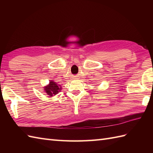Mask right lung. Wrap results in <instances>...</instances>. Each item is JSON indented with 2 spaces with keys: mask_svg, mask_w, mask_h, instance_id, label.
<instances>
[{
  "mask_svg": "<svg viewBox=\"0 0 153 153\" xmlns=\"http://www.w3.org/2000/svg\"><path fill=\"white\" fill-rule=\"evenodd\" d=\"M61 89L62 88L60 85H58L54 82H51V81L49 82L48 85L44 87L45 93H47V95H49V97H53L56 95L58 92L60 91Z\"/></svg>",
  "mask_w": 153,
  "mask_h": 153,
  "instance_id": "1",
  "label": "right lung"
}]
</instances>
